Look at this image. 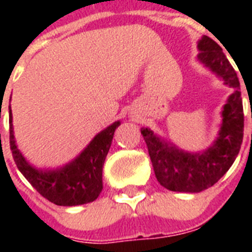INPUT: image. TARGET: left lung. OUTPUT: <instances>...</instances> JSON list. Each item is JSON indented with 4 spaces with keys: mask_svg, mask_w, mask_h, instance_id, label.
<instances>
[{
    "mask_svg": "<svg viewBox=\"0 0 252 252\" xmlns=\"http://www.w3.org/2000/svg\"><path fill=\"white\" fill-rule=\"evenodd\" d=\"M197 47L200 49L197 59L222 77L225 84L235 91L223 106L222 126L219 137L203 153L182 152L161 141L148 128H141L156 178L161 186L170 191L200 192L212 187L230 168L242 145L245 115L237 72L222 52V48L213 39L203 36Z\"/></svg>",
    "mask_w": 252,
    "mask_h": 252,
    "instance_id": "left-lung-1",
    "label": "left lung"
}]
</instances>
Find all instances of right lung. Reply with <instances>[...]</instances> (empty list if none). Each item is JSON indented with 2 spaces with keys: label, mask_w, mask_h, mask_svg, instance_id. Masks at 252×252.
<instances>
[{
  "label": "right lung",
  "mask_w": 252,
  "mask_h": 252,
  "mask_svg": "<svg viewBox=\"0 0 252 252\" xmlns=\"http://www.w3.org/2000/svg\"><path fill=\"white\" fill-rule=\"evenodd\" d=\"M10 149L19 171L31 186L51 203L64 207H73L91 203L102 192L103 163L110 150L115 129L120 123L102 130L89 144L86 149L73 162L52 171H39L30 166L15 145L10 110Z\"/></svg>",
  "instance_id": "add662e5"
}]
</instances>
